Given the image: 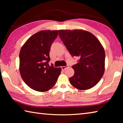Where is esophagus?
<instances>
[{
    "mask_svg": "<svg viewBox=\"0 0 123 123\" xmlns=\"http://www.w3.org/2000/svg\"><path fill=\"white\" fill-rule=\"evenodd\" d=\"M69 67V66H62L61 67V69L62 70H64L65 69H66L67 68Z\"/></svg>",
    "mask_w": 123,
    "mask_h": 123,
    "instance_id": "34e87169",
    "label": "esophagus"
}]
</instances>
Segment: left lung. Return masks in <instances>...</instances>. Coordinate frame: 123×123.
Masks as SVG:
<instances>
[{"label":"left lung","mask_w":123,"mask_h":123,"mask_svg":"<svg viewBox=\"0 0 123 123\" xmlns=\"http://www.w3.org/2000/svg\"><path fill=\"white\" fill-rule=\"evenodd\" d=\"M60 38L72 56L80 58L72 66L74 74L69 78L72 86L80 90L95 86L105 71V50L94 35L83 30H60Z\"/></svg>","instance_id":"left-lung-1"}]
</instances>
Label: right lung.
<instances>
[{"mask_svg":"<svg viewBox=\"0 0 123 123\" xmlns=\"http://www.w3.org/2000/svg\"><path fill=\"white\" fill-rule=\"evenodd\" d=\"M59 30H42L31 36L19 53V72L24 82L34 90L51 89L61 74V68L49 65V52Z\"/></svg>","mask_w":123,"mask_h":123,"instance_id":"add662e5","label":"right lung"}]
</instances>
